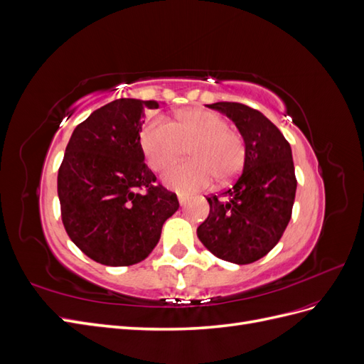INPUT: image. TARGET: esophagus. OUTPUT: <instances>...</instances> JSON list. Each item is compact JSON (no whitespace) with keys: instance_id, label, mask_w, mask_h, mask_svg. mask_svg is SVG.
I'll use <instances>...</instances> for the list:
<instances>
[{"instance_id":"34e87169","label":"esophagus","mask_w":364,"mask_h":364,"mask_svg":"<svg viewBox=\"0 0 364 364\" xmlns=\"http://www.w3.org/2000/svg\"><path fill=\"white\" fill-rule=\"evenodd\" d=\"M178 199H179V203H181V206H185V205H186V202H188V197L183 196V194H179Z\"/></svg>"}]
</instances>
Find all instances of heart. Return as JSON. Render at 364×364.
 I'll return each mask as SVG.
<instances>
[{
    "mask_svg": "<svg viewBox=\"0 0 364 364\" xmlns=\"http://www.w3.org/2000/svg\"><path fill=\"white\" fill-rule=\"evenodd\" d=\"M141 146L150 167L170 168L190 149L193 161L178 165L165 174V183L179 193L208 188L214 176L218 182L234 179L243 168L245 139L229 129V123L215 112L191 109L176 121L156 117L141 134Z\"/></svg>",
    "mask_w": 364,
    "mask_h": 364,
    "instance_id": "heart-1",
    "label": "heart"
}]
</instances>
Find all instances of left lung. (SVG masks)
<instances>
[{
  "mask_svg": "<svg viewBox=\"0 0 364 364\" xmlns=\"http://www.w3.org/2000/svg\"><path fill=\"white\" fill-rule=\"evenodd\" d=\"M208 107L234 121L246 156L232 186L206 197L209 215L197 228V237L217 258L250 264L278 245L291 218L297 186L291 147L257 109L234 102Z\"/></svg>",
  "mask_w": 364,
  "mask_h": 364,
  "instance_id": "obj_1",
  "label": "left lung"
}]
</instances>
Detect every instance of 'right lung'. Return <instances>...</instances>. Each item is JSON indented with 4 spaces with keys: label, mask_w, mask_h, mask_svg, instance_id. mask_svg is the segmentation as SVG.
Here are the masks:
<instances>
[{
    "label": "right lung",
    "mask_w": 364,
    "mask_h": 364,
    "mask_svg": "<svg viewBox=\"0 0 364 364\" xmlns=\"http://www.w3.org/2000/svg\"><path fill=\"white\" fill-rule=\"evenodd\" d=\"M156 100L118 98L77 126L58 174L62 223L86 257L111 267L146 259L179 209L144 162V112Z\"/></svg>",
    "instance_id": "obj_1"
}]
</instances>
